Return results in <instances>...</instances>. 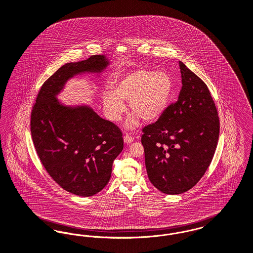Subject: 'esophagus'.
I'll return each mask as SVG.
<instances>
[{
    "instance_id": "34e87169",
    "label": "esophagus",
    "mask_w": 253,
    "mask_h": 253,
    "mask_svg": "<svg viewBox=\"0 0 253 253\" xmlns=\"http://www.w3.org/2000/svg\"><path fill=\"white\" fill-rule=\"evenodd\" d=\"M134 137L132 136V135H130V134H126L125 136H124V142L125 143H127V144H129V143H131V142H133L134 141Z\"/></svg>"
}]
</instances>
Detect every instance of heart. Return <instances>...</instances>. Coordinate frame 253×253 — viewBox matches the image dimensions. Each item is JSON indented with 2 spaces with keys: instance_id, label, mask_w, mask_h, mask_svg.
<instances>
[{
  "instance_id": "1",
  "label": "heart",
  "mask_w": 253,
  "mask_h": 253,
  "mask_svg": "<svg viewBox=\"0 0 253 253\" xmlns=\"http://www.w3.org/2000/svg\"><path fill=\"white\" fill-rule=\"evenodd\" d=\"M111 92L102 96L107 118L113 122L119 121L126 112L124 102L129 101L130 112L134 116L128 120L127 127L134 128L137 124L136 116L153 121L164 115L173 92V82L163 71L134 68L119 77L111 86Z\"/></svg>"
}]
</instances>
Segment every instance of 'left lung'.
Masks as SVG:
<instances>
[{"label":"left lung","instance_id":"8db88e82","mask_svg":"<svg viewBox=\"0 0 253 253\" xmlns=\"http://www.w3.org/2000/svg\"><path fill=\"white\" fill-rule=\"evenodd\" d=\"M182 87L155 123L142 129L150 181L163 193L188 191L205 175L217 147L220 121L207 84L179 61Z\"/></svg>","mask_w":253,"mask_h":253}]
</instances>
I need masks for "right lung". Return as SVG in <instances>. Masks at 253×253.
<instances>
[{
	"instance_id": "add662e5",
	"label": "right lung",
	"mask_w": 253,
	"mask_h": 253,
	"mask_svg": "<svg viewBox=\"0 0 253 253\" xmlns=\"http://www.w3.org/2000/svg\"><path fill=\"white\" fill-rule=\"evenodd\" d=\"M104 55L67 63L39 90L30 116L37 155L48 175L70 193L89 197L109 182L115 159L123 149L119 127L88 106H64L55 97L65 83L82 73H101Z\"/></svg>"
}]
</instances>
